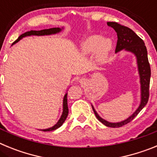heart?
<instances>
[{"label":"heart","mask_w":157,"mask_h":157,"mask_svg":"<svg viewBox=\"0 0 157 157\" xmlns=\"http://www.w3.org/2000/svg\"><path fill=\"white\" fill-rule=\"evenodd\" d=\"M112 48V41L109 38H101L100 35H91L80 45L82 53L89 55L94 52L96 61H105Z\"/></svg>","instance_id":"b5f03b06"}]
</instances>
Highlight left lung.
<instances>
[{
    "instance_id": "1",
    "label": "left lung",
    "mask_w": 157,
    "mask_h": 157,
    "mask_svg": "<svg viewBox=\"0 0 157 157\" xmlns=\"http://www.w3.org/2000/svg\"><path fill=\"white\" fill-rule=\"evenodd\" d=\"M107 24L109 27H112L117 33L118 40L117 44H116V52L125 49L126 51L132 52L135 55L136 58H137L138 73H139L140 76V83H141V103H140L139 107L130 117H128L127 120H123V121L119 122V123H110V122L106 121L101 117H100L99 115L97 113L92 105L94 114L100 122H101L106 127L116 128V127H123L130 123V121H132L137 116V115L141 112V109L146 105L149 97L151 69L149 59H148L146 47H145L143 40L138 37L129 27L119 24L116 22H108Z\"/></svg>"
}]
</instances>
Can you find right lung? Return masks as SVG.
<instances>
[{"instance_id":"1","label":"right lung","mask_w":157,"mask_h":157,"mask_svg":"<svg viewBox=\"0 0 157 157\" xmlns=\"http://www.w3.org/2000/svg\"><path fill=\"white\" fill-rule=\"evenodd\" d=\"M62 29L59 28V27H54V28H50V29H45V30H30V31H27L24 34H21L17 38V40L14 41L12 43V45L16 44V42L19 41L20 39H22L23 37H27V36H30V35H37V36H41V35H49V34H56V33H59V32L61 31ZM67 93L64 95V98H63V113L61 115V117L59 120V121L56 123V125H54L53 127H50V128L45 129V130H41L43 131H52V130H55L57 128H59V127H61L63 125V123H64L65 120L67 117V115H68V107H67Z\"/></svg>"}]
</instances>
